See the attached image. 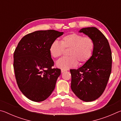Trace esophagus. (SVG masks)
Wrapping results in <instances>:
<instances>
[{
  "label": "esophagus",
  "instance_id": "esophagus-1",
  "mask_svg": "<svg viewBox=\"0 0 121 121\" xmlns=\"http://www.w3.org/2000/svg\"><path fill=\"white\" fill-rule=\"evenodd\" d=\"M65 71H66V70H64V69H61V73H63V72H65Z\"/></svg>",
  "mask_w": 121,
  "mask_h": 121
}]
</instances>
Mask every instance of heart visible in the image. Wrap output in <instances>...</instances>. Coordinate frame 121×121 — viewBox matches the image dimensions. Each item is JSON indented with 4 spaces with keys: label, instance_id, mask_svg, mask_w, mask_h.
<instances>
[{
    "label": "heart",
    "instance_id": "obj_1",
    "mask_svg": "<svg viewBox=\"0 0 121 121\" xmlns=\"http://www.w3.org/2000/svg\"><path fill=\"white\" fill-rule=\"evenodd\" d=\"M95 42L90 37H84L80 34H70L62 37L60 43L54 40L50 46V53L53 58H58L62 55L64 49H69L68 57H65L56 62L58 68L67 70L87 62L92 56Z\"/></svg>",
    "mask_w": 121,
    "mask_h": 121
}]
</instances>
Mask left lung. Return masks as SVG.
<instances>
[{
	"label": "left lung",
	"mask_w": 121,
	"mask_h": 121,
	"mask_svg": "<svg viewBox=\"0 0 121 121\" xmlns=\"http://www.w3.org/2000/svg\"><path fill=\"white\" fill-rule=\"evenodd\" d=\"M83 32L95 42L92 56L82 67L70 69L71 89L84 101L97 99L105 91L112 71V52L107 39L95 27L82 28Z\"/></svg>",
	"instance_id": "obj_1"
}]
</instances>
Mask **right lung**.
Segmentation results:
<instances>
[{"mask_svg": "<svg viewBox=\"0 0 121 121\" xmlns=\"http://www.w3.org/2000/svg\"><path fill=\"white\" fill-rule=\"evenodd\" d=\"M63 34L54 30H39L26 35L14 53L13 67L20 91L35 102L46 100L56 86L61 70L53 68L50 46Z\"/></svg>", "mask_w": 121, "mask_h": 121, "instance_id": "right-lung-1", "label": "right lung"}]
</instances>
